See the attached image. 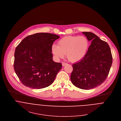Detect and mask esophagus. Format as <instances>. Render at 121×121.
Masks as SVG:
<instances>
[{"label": "esophagus", "instance_id": "34e87169", "mask_svg": "<svg viewBox=\"0 0 121 121\" xmlns=\"http://www.w3.org/2000/svg\"><path fill=\"white\" fill-rule=\"evenodd\" d=\"M62 66H64L65 65L67 64H66V63H65V62H62Z\"/></svg>", "mask_w": 121, "mask_h": 121}]
</instances>
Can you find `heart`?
<instances>
[{
    "label": "heart",
    "mask_w": 121,
    "mask_h": 121,
    "mask_svg": "<svg viewBox=\"0 0 121 121\" xmlns=\"http://www.w3.org/2000/svg\"><path fill=\"white\" fill-rule=\"evenodd\" d=\"M89 47V42L86 36L68 35L61 38L58 46L53 45L51 51L56 59L63 58L66 54L70 61L76 63L85 58Z\"/></svg>",
    "instance_id": "b5f03b06"
}]
</instances>
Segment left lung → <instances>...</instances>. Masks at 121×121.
Here are the masks:
<instances>
[{"label":"left lung","mask_w":121,"mask_h":121,"mask_svg":"<svg viewBox=\"0 0 121 121\" xmlns=\"http://www.w3.org/2000/svg\"><path fill=\"white\" fill-rule=\"evenodd\" d=\"M88 41H91L85 58L72 65L70 79L76 87L90 90L101 85L108 76L112 57L107 42L95 34L84 32Z\"/></svg>","instance_id":"1"}]
</instances>
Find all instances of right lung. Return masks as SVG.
Returning a JSON list of instances; mask_svg holds the SVG:
<instances>
[{
  "mask_svg": "<svg viewBox=\"0 0 121 121\" xmlns=\"http://www.w3.org/2000/svg\"><path fill=\"white\" fill-rule=\"evenodd\" d=\"M59 36L48 33L28 35L17 47L14 68L21 83L32 89L51 85L62 68L60 63L53 60L51 48Z\"/></svg>",
  "mask_w": 121,
  "mask_h": 121,
  "instance_id": "obj_1",
  "label": "right lung"
}]
</instances>
